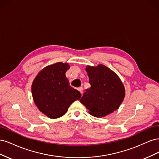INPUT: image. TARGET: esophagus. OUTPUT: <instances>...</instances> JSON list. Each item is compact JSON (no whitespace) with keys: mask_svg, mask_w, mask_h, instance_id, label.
<instances>
[{"mask_svg":"<svg viewBox=\"0 0 159 159\" xmlns=\"http://www.w3.org/2000/svg\"><path fill=\"white\" fill-rule=\"evenodd\" d=\"M78 91H80V92L82 94L83 93V91H84V88L82 87H80L78 88Z\"/></svg>","mask_w":159,"mask_h":159,"instance_id":"obj_1","label":"esophagus"}]
</instances>
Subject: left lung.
<instances>
[{"label":"left lung","mask_w":159,"mask_h":159,"mask_svg":"<svg viewBox=\"0 0 159 159\" xmlns=\"http://www.w3.org/2000/svg\"><path fill=\"white\" fill-rule=\"evenodd\" d=\"M91 88L85 90L80 102L89 114L104 117L119 108L125 98V88L117 75L104 65L86 68Z\"/></svg>","instance_id":"1"}]
</instances>
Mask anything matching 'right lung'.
Here are the masks:
<instances>
[{
  "mask_svg": "<svg viewBox=\"0 0 159 159\" xmlns=\"http://www.w3.org/2000/svg\"><path fill=\"white\" fill-rule=\"evenodd\" d=\"M70 68L61 62L46 67L34 80L32 97L42 113L52 119L60 117L67 112L70 105L79 100L81 94L71 87L66 76Z\"/></svg>",
  "mask_w": 159,
  "mask_h": 159,
  "instance_id": "add662e5",
  "label": "right lung"
}]
</instances>
